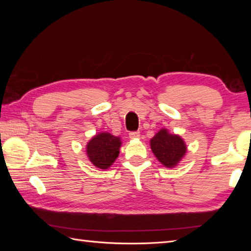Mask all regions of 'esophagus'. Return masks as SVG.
<instances>
[{
    "mask_svg": "<svg viewBox=\"0 0 251 251\" xmlns=\"http://www.w3.org/2000/svg\"><path fill=\"white\" fill-rule=\"evenodd\" d=\"M129 137L131 138V139H139L140 132L139 131H131V132H129Z\"/></svg>",
    "mask_w": 251,
    "mask_h": 251,
    "instance_id": "34e87169",
    "label": "esophagus"
}]
</instances>
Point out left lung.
<instances>
[{"label": "left lung", "mask_w": 251, "mask_h": 251, "mask_svg": "<svg viewBox=\"0 0 251 251\" xmlns=\"http://www.w3.org/2000/svg\"><path fill=\"white\" fill-rule=\"evenodd\" d=\"M150 147L157 161L166 168L178 166L188 151L181 136L170 134L166 128H161L154 135Z\"/></svg>", "instance_id": "left-lung-1"}]
</instances>
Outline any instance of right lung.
I'll use <instances>...</instances> for the list:
<instances>
[{
  "instance_id": "obj_1",
  "label": "right lung",
  "mask_w": 251,
  "mask_h": 251,
  "mask_svg": "<svg viewBox=\"0 0 251 251\" xmlns=\"http://www.w3.org/2000/svg\"><path fill=\"white\" fill-rule=\"evenodd\" d=\"M121 147V137L101 131L87 142L86 154L94 166L105 170L111 167V165L119 157Z\"/></svg>"
}]
</instances>
